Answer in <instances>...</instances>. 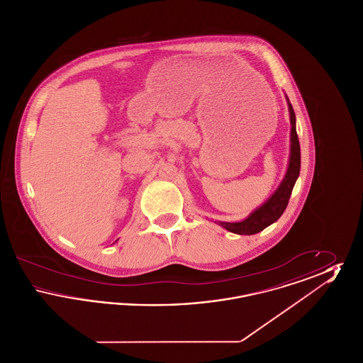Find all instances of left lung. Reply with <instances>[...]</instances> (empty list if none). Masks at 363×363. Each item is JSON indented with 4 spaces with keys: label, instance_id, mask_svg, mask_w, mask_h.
<instances>
[{
    "label": "left lung",
    "instance_id": "1",
    "mask_svg": "<svg viewBox=\"0 0 363 363\" xmlns=\"http://www.w3.org/2000/svg\"><path fill=\"white\" fill-rule=\"evenodd\" d=\"M286 101L289 104V113H290V122H291V138H290V159L287 172L284 174L280 185L272 193V196L257 209H255L247 218H245L241 222H215L216 225H222L227 231L240 234V235H253L262 231L265 227L275 223L277 219L283 215L284 209L289 204L294 185L299 177L301 170V147L299 140L296 136V126H295V113L293 106L290 104L289 98L286 96Z\"/></svg>",
    "mask_w": 363,
    "mask_h": 363
}]
</instances>
